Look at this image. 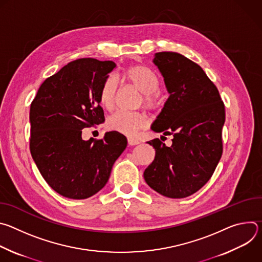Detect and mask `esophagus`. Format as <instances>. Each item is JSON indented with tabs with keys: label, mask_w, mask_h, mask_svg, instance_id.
<instances>
[{
	"label": "esophagus",
	"mask_w": 262,
	"mask_h": 262,
	"mask_svg": "<svg viewBox=\"0 0 262 262\" xmlns=\"http://www.w3.org/2000/svg\"><path fill=\"white\" fill-rule=\"evenodd\" d=\"M127 142H128V145H130V146H135V145L140 144V141H139V140H137V139H133V138H128Z\"/></svg>",
	"instance_id": "1"
}]
</instances>
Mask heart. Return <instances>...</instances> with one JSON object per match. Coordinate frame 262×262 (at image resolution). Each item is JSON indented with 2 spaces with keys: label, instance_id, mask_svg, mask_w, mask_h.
Masks as SVG:
<instances>
[{
  "label": "heart",
  "instance_id": "obj_1",
  "mask_svg": "<svg viewBox=\"0 0 262 262\" xmlns=\"http://www.w3.org/2000/svg\"><path fill=\"white\" fill-rule=\"evenodd\" d=\"M124 79L142 92V102L149 110H158L163 104V97L158 90L160 80L154 70L145 65L128 67ZM118 89V81L114 76L106 77L99 87V101L102 106L110 110L114 106ZM149 119L142 112L117 111L106 120V127L128 137L135 136L140 129L147 126Z\"/></svg>",
  "mask_w": 262,
  "mask_h": 262
}]
</instances>
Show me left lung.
Returning a JSON list of instances; mask_svg holds the SVG:
<instances>
[{
	"label": "left lung",
	"instance_id": "8db88e82",
	"mask_svg": "<svg viewBox=\"0 0 262 262\" xmlns=\"http://www.w3.org/2000/svg\"><path fill=\"white\" fill-rule=\"evenodd\" d=\"M154 63L169 97L151 129L173 139L169 147L160 139L147 142L156 149V158L145 169L144 179L165 197L185 198L202 188L220 162L225 106L195 62L178 53L161 52L155 54Z\"/></svg>",
	"mask_w": 262,
	"mask_h": 262
}]
</instances>
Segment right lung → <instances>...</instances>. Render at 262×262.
Listing matches in <instances>:
<instances>
[{
    "mask_svg": "<svg viewBox=\"0 0 262 262\" xmlns=\"http://www.w3.org/2000/svg\"><path fill=\"white\" fill-rule=\"evenodd\" d=\"M116 67L113 61L74 60L40 86L30 107V151L51 188L69 199H87L108 180L126 138L105 133L82 139V129L104 121L99 87Z\"/></svg>",
    "mask_w": 262,
    "mask_h": 262,
    "instance_id": "1",
    "label": "right lung"
}]
</instances>
